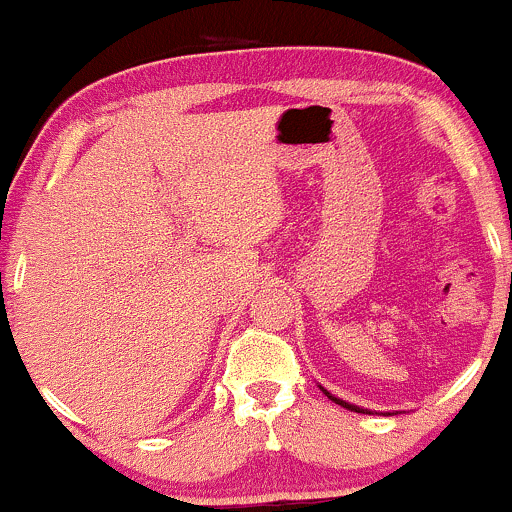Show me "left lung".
<instances>
[{
	"mask_svg": "<svg viewBox=\"0 0 512 512\" xmlns=\"http://www.w3.org/2000/svg\"><path fill=\"white\" fill-rule=\"evenodd\" d=\"M320 390L325 392L327 397L332 399L334 404H339V407H344V409H351V411H356V414H373V409H363V407H358V404H351V402H346V399H339V397H334L330 390H325V387L320 385ZM380 414H383V411H380ZM385 414H390V416H395V414H399V411H385Z\"/></svg>",
	"mask_w": 512,
	"mask_h": 512,
	"instance_id": "obj_1",
	"label": "left lung"
}]
</instances>
